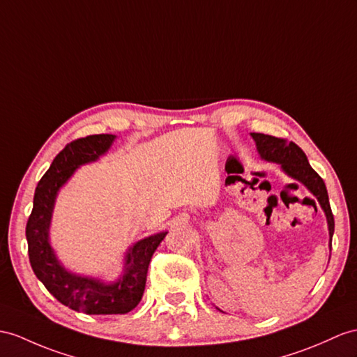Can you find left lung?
<instances>
[{
	"mask_svg": "<svg viewBox=\"0 0 357 357\" xmlns=\"http://www.w3.org/2000/svg\"><path fill=\"white\" fill-rule=\"evenodd\" d=\"M253 136L257 151L260 158L268 162L279 163L282 169L288 174L289 177L298 180L300 183L306 186L310 194L318 199V203L323 208L327 218L328 225V236H330V250H332V236L335 231V220L332 208L328 203V194L326 189L324 180L321 178L315 169L310 167L306 154L300 149L297 144L288 142L286 139H280L275 136H269L264 133H251Z\"/></svg>",
	"mask_w": 357,
	"mask_h": 357,
	"instance_id": "1",
	"label": "left lung"
}]
</instances>
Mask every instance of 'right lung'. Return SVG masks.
<instances>
[{"mask_svg":"<svg viewBox=\"0 0 357 357\" xmlns=\"http://www.w3.org/2000/svg\"><path fill=\"white\" fill-rule=\"evenodd\" d=\"M115 139V135H92L68 144L38 183L33 211L25 227L30 264L38 279L65 306L89 315L127 314L137 306L144 295L153 253L168 233H155L130 247L123 273L112 283L77 275L68 271L57 259L50 244V225L59 190L78 167L106 154Z\"/></svg>","mask_w":357,"mask_h":357,"instance_id":"obj_1","label":"right lung"}]
</instances>
